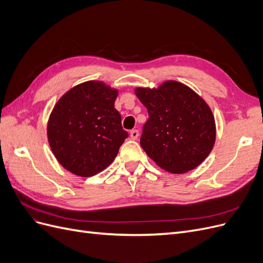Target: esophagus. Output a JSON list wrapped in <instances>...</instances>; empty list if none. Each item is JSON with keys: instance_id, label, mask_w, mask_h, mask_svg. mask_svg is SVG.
I'll use <instances>...</instances> for the list:
<instances>
[{"instance_id": "obj_1", "label": "esophagus", "mask_w": 263, "mask_h": 263, "mask_svg": "<svg viewBox=\"0 0 263 263\" xmlns=\"http://www.w3.org/2000/svg\"><path fill=\"white\" fill-rule=\"evenodd\" d=\"M138 136H139V132H138L137 129H133V130L130 132V138H132L133 140H136V139L138 138Z\"/></svg>"}]
</instances>
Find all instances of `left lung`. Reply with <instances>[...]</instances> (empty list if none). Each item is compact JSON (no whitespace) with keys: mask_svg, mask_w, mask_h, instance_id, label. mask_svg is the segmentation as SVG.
I'll return each mask as SVG.
<instances>
[{"mask_svg":"<svg viewBox=\"0 0 263 263\" xmlns=\"http://www.w3.org/2000/svg\"><path fill=\"white\" fill-rule=\"evenodd\" d=\"M135 93L149 114L140 146L157 165L181 174L208 158L216 140V124L200 95L174 80L153 89L136 87Z\"/></svg>","mask_w":263,"mask_h":263,"instance_id":"1","label":"left lung"}]
</instances>
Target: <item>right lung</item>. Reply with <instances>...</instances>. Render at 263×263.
I'll list each match as a JSON object with an SVG mask.
<instances>
[{
  "label": "right lung",
  "mask_w": 263,
  "mask_h": 263,
  "mask_svg": "<svg viewBox=\"0 0 263 263\" xmlns=\"http://www.w3.org/2000/svg\"><path fill=\"white\" fill-rule=\"evenodd\" d=\"M118 90L103 81H86L55 103L47 137L52 154L69 172L92 177L114 161L128 134L114 103Z\"/></svg>",
  "instance_id": "right-lung-1"
}]
</instances>
